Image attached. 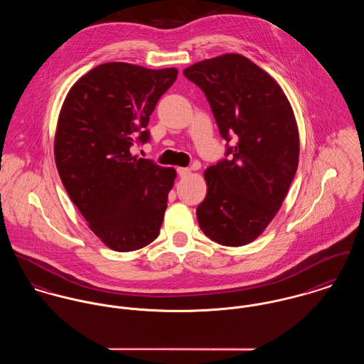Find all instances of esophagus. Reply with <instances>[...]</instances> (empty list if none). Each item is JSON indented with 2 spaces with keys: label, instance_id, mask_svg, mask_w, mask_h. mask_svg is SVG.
<instances>
[{
  "label": "esophagus",
  "instance_id": "1",
  "mask_svg": "<svg viewBox=\"0 0 364 364\" xmlns=\"http://www.w3.org/2000/svg\"><path fill=\"white\" fill-rule=\"evenodd\" d=\"M176 172H178V175H179L181 178H185V176H188V175L191 173V169H189V168H178Z\"/></svg>",
  "mask_w": 364,
  "mask_h": 364
}]
</instances>
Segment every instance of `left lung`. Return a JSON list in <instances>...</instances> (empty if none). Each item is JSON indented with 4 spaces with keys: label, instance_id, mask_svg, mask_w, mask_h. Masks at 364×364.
<instances>
[{
    "label": "left lung",
    "instance_id": "1",
    "mask_svg": "<svg viewBox=\"0 0 364 364\" xmlns=\"http://www.w3.org/2000/svg\"><path fill=\"white\" fill-rule=\"evenodd\" d=\"M183 75L203 90L227 140L225 159L204 172L200 230L224 246L247 245L275 217L298 169L292 107L265 70L239 54L204 60Z\"/></svg>",
    "mask_w": 364,
    "mask_h": 364
}]
</instances>
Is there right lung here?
Listing matches in <instances>:
<instances>
[{
	"label": "right lung",
	"instance_id": "add662e5",
	"mask_svg": "<svg viewBox=\"0 0 364 364\" xmlns=\"http://www.w3.org/2000/svg\"><path fill=\"white\" fill-rule=\"evenodd\" d=\"M175 68L108 63L69 90L58 118L54 154L66 193L89 228L115 252L157 239L175 169L137 159L150 140V115L176 80Z\"/></svg>",
	"mask_w": 364,
	"mask_h": 364
}]
</instances>
